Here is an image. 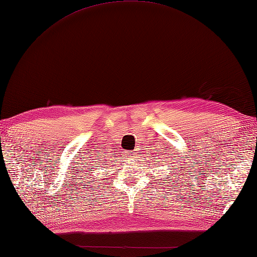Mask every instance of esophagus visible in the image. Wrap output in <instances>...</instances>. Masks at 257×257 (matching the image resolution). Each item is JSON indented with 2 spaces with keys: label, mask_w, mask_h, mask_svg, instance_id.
Returning <instances> with one entry per match:
<instances>
[{
  "label": "esophagus",
  "mask_w": 257,
  "mask_h": 257,
  "mask_svg": "<svg viewBox=\"0 0 257 257\" xmlns=\"http://www.w3.org/2000/svg\"><path fill=\"white\" fill-rule=\"evenodd\" d=\"M129 157H130V158H134V157H135V152H130V153H129Z\"/></svg>",
  "instance_id": "34e87169"
}]
</instances>
